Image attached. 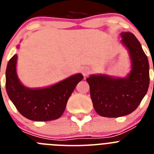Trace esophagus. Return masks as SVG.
I'll use <instances>...</instances> for the list:
<instances>
[{
    "mask_svg": "<svg viewBox=\"0 0 154 154\" xmlns=\"http://www.w3.org/2000/svg\"><path fill=\"white\" fill-rule=\"evenodd\" d=\"M82 73L84 77H86V76L90 73V69H89L88 67L84 68V69L82 70Z\"/></svg>",
    "mask_w": 154,
    "mask_h": 154,
    "instance_id": "obj_1",
    "label": "esophagus"
}]
</instances>
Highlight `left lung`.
<instances>
[{"label": "left lung", "instance_id": "left-lung-1", "mask_svg": "<svg viewBox=\"0 0 154 154\" xmlns=\"http://www.w3.org/2000/svg\"><path fill=\"white\" fill-rule=\"evenodd\" d=\"M120 35L121 43L129 51L130 73L124 78L97 74L86 79L94 109L104 117H120L133 112L149 88V62L140 43L130 32H122Z\"/></svg>", "mask_w": 154, "mask_h": 154}]
</instances>
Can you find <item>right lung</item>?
<instances>
[{"instance_id":"obj_1","label":"right lung","mask_w":154,"mask_h":154,"mask_svg":"<svg viewBox=\"0 0 154 154\" xmlns=\"http://www.w3.org/2000/svg\"><path fill=\"white\" fill-rule=\"evenodd\" d=\"M17 59L15 54L8 63L6 91L18 112L30 120L58 119L63 114L68 99L83 75L78 73L45 88L31 89L24 86L19 79L16 69Z\"/></svg>"}]
</instances>
